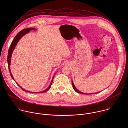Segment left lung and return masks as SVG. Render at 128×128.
<instances>
[{
	"label": "left lung",
	"mask_w": 128,
	"mask_h": 128,
	"mask_svg": "<svg viewBox=\"0 0 128 128\" xmlns=\"http://www.w3.org/2000/svg\"><path fill=\"white\" fill-rule=\"evenodd\" d=\"M72 86H73V89H74V90L76 92H78V93L82 94H96V93H98V92H96V93H93V94H86V93H83V92H81L79 91V90H77V89L76 88V87H75V86H74V84H73L72 80Z\"/></svg>",
	"instance_id": "left-lung-1"
}]
</instances>
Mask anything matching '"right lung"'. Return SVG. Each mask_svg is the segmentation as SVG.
I'll return each mask as SVG.
<instances>
[{
	"label": "right lung",
	"mask_w": 128,
	"mask_h": 128,
	"mask_svg": "<svg viewBox=\"0 0 128 128\" xmlns=\"http://www.w3.org/2000/svg\"><path fill=\"white\" fill-rule=\"evenodd\" d=\"M35 30L34 28H25V29H24L22 30L21 31H20L18 34H17V36H16L15 37V38H14V39L13 40L10 46V47H9V49L8 50V56H7V62H8V69H9V72L10 74L11 75V76L12 77V79H14L12 75L11 74V71H10V61H11V56L12 54V53H13V50H14L15 49V47L16 46V45H17L18 42V40L20 39V38L22 37V36H23L25 35L26 34H27L28 32L30 30ZM53 79H54V77L52 79V80L51 82V84L49 86V87L45 90L41 92H38V93H42V92H45L47 91L50 88H51V86L52 85V82H53ZM17 85H18V86L21 88V89L24 91L27 92H32V93H36L37 94V92H32L28 91L26 90H24V89H22V87H20V85H18V84H17Z\"/></svg>",
	"instance_id": "obj_1"
}]
</instances>
